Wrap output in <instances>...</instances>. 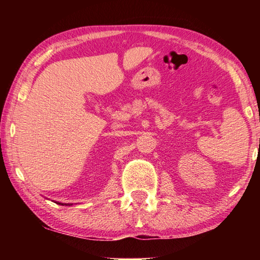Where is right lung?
<instances>
[{
  "instance_id": "1",
  "label": "right lung",
  "mask_w": 260,
  "mask_h": 260,
  "mask_svg": "<svg viewBox=\"0 0 260 260\" xmlns=\"http://www.w3.org/2000/svg\"><path fill=\"white\" fill-rule=\"evenodd\" d=\"M57 204H60V205H64V204H61V203H57ZM65 205H70V204H65Z\"/></svg>"
}]
</instances>
